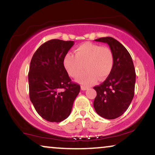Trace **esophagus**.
<instances>
[{
	"label": "esophagus",
	"instance_id": "obj_1",
	"mask_svg": "<svg viewBox=\"0 0 155 155\" xmlns=\"http://www.w3.org/2000/svg\"><path fill=\"white\" fill-rule=\"evenodd\" d=\"M81 90H83V91H86V90H87L88 88V87H85V86H81Z\"/></svg>",
	"mask_w": 155,
	"mask_h": 155
}]
</instances>
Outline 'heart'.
Wrapping results in <instances>:
<instances>
[{"label": "heart", "instance_id": "1", "mask_svg": "<svg viewBox=\"0 0 155 155\" xmlns=\"http://www.w3.org/2000/svg\"><path fill=\"white\" fill-rule=\"evenodd\" d=\"M114 57L111 49L107 47L91 42L79 45L74 50V55L67 54L64 58V66L71 77H78L84 86H89L99 79H106L112 71Z\"/></svg>", "mask_w": 155, "mask_h": 155}]
</instances>
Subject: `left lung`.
<instances>
[{"label": "left lung", "instance_id": "8db88e82", "mask_svg": "<svg viewBox=\"0 0 155 155\" xmlns=\"http://www.w3.org/2000/svg\"><path fill=\"white\" fill-rule=\"evenodd\" d=\"M107 43L113 54L114 64L107 79L94 86L97 95L94 101L96 112L104 118H117L131 104L135 91L136 74L132 57L126 48L115 39L106 37L95 40Z\"/></svg>", "mask_w": 155, "mask_h": 155}]
</instances>
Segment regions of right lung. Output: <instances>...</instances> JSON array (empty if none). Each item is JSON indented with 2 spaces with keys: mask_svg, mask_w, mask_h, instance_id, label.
<instances>
[{
  "mask_svg": "<svg viewBox=\"0 0 155 155\" xmlns=\"http://www.w3.org/2000/svg\"><path fill=\"white\" fill-rule=\"evenodd\" d=\"M74 41L51 40L33 54L28 73L31 102L42 118L59 123L71 113L80 86L69 78L64 58Z\"/></svg>",
  "mask_w": 155,
  "mask_h": 155,
  "instance_id": "obj_1",
  "label": "right lung"
}]
</instances>
